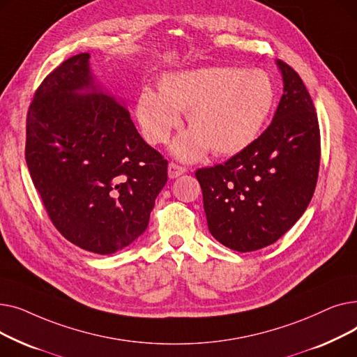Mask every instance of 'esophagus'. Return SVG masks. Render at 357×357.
Masks as SVG:
<instances>
[{
	"label": "esophagus",
	"mask_w": 357,
	"mask_h": 357,
	"mask_svg": "<svg viewBox=\"0 0 357 357\" xmlns=\"http://www.w3.org/2000/svg\"><path fill=\"white\" fill-rule=\"evenodd\" d=\"M186 172V169L183 167V166H181V165H178V163H175V162H171L169 163V166H167V174H169V178H178V176H181L182 174H185Z\"/></svg>",
	"instance_id": "obj_1"
}]
</instances>
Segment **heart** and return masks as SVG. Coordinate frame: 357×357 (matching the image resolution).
<instances>
[{
    "instance_id": "obj_1",
    "label": "heart",
    "mask_w": 357,
    "mask_h": 357,
    "mask_svg": "<svg viewBox=\"0 0 357 357\" xmlns=\"http://www.w3.org/2000/svg\"><path fill=\"white\" fill-rule=\"evenodd\" d=\"M275 102V86L261 69L207 66L166 73L159 93L140 92L136 116L144 139L165 143L186 111L190 131L179 136L172 150L183 160H194L210 149L230 156L249 147L260 135Z\"/></svg>"
}]
</instances>
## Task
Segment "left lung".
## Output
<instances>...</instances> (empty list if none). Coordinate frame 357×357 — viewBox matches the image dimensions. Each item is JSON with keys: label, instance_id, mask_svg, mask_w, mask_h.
I'll return each instance as SVG.
<instances>
[{"label": "left lung", "instance_id": "left-lung-1", "mask_svg": "<svg viewBox=\"0 0 357 357\" xmlns=\"http://www.w3.org/2000/svg\"><path fill=\"white\" fill-rule=\"evenodd\" d=\"M278 66L284 93L268 128L229 160L195 172L210 233L241 253L272 245L294 226L308 207L320 169L312 100L288 63L278 61Z\"/></svg>", "mask_w": 357, "mask_h": 357}]
</instances>
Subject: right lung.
<instances>
[{"label":"right lung","mask_w":357,"mask_h":357,"mask_svg":"<svg viewBox=\"0 0 357 357\" xmlns=\"http://www.w3.org/2000/svg\"><path fill=\"white\" fill-rule=\"evenodd\" d=\"M88 59L72 56L36 89L26 162L58 231L84 250L111 255L147 229L167 160L142 139L126 105L96 88Z\"/></svg>","instance_id":"right-lung-1"}]
</instances>
